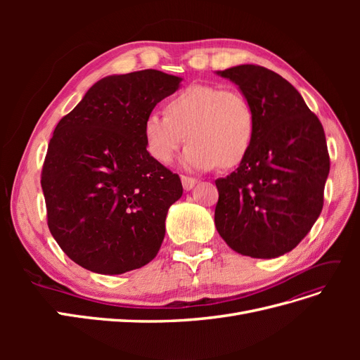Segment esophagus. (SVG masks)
Masks as SVG:
<instances>
[{
  "mask_svg": "<svg viewBox=\"0 0 360 360\" xmlns=\"http://www.w3.org/2000/svg\"><path fill=\"white\" fill-rule=\"evenodd\" d=\"M197 183H198L197 179L188 177V176H181V184H183V189L184 191H191Z\"/></svg>",
  "mask_w": 360,
  "mask_h": 360,
  "instance_id": "esophagus-1",
  "label": "esophagus"
}]
</instances>
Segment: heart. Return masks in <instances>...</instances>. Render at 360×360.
<instances>
[{
	"instance_id": "1",
	"label": "heart",
	"mask_w": 360,
	"mask_h": 360,
	"mask_svg": "<svg viewBox=\"0 0 360 360\" xmlns=\"http://www.w3.org/2000/svg\"><path fill=\"white\" fill-rule=\"evenodd\" d=\"M255 135V112L246 97L216 85L192 84L167 102V114L150 112L144 139L150 156L169 163L180 146L191 141L183 163L192 169L231 168L249 153Z\"/></svg>"
}]
</instances>
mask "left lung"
I'll use <instances>...</instances> for the list:
<instances>
[{
  "instance_id": "8db88e82",
  "label": "left lung",
  "mask_w": 360,
  "mask_h": 360,
  "mask_svg": "<svg viewBox=\"0 0 360 360\" xmlns=\"http://www.w3.org/2000/svg\"><path fill=\"white\" fill-rule=\"evenodd\" d=\"M217 75L252 105L255 135L238 168L214 181L216 230L238 254L276 258L296 248L321 213L330 169L324 130L281 75L255 64Z\"/></svg>"
}]
</instances>
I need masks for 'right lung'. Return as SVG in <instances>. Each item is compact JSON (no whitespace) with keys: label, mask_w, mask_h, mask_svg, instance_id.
Returning <instances> with one entry per match:
<instances>
[{"label":"right lung","mask_w":360,"mask_h":360,"mask_svg":"<svg viewBox=\"0 0 360 360\" xmlns=\"http://www.w3.org/2000/svg\"><path fill=\"white\" fill-rule=\"evenodd\" d=\"M180 82L153 69L106 76L53 130L41 169L48 226L81 267L122 275L158 255L183 186L150 156L144 120Z\"/></svg>","instance_id":"1"}]
</instances>
